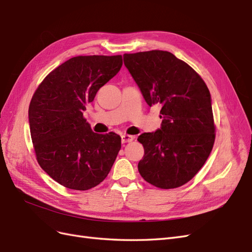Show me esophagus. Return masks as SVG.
Returning a JSON list of instances; mask_svg holds the SVG:
<instances>
[{
    "mask_svg": "<svg viewBox=\"0 0 252 252\" xmlns=\"http://www.w3.org/2000/svg\"><path fill=\"white\" fill-rule=\"evenodd\" d=\"M134 140L133 135H129V134H123L122 135V143H129Z\"/></svg>",
    "mask_w": 252,
    "mask_h": 252,
    "instance_id": "34e87169",
    "label": "esophagus"
}]
</instances>
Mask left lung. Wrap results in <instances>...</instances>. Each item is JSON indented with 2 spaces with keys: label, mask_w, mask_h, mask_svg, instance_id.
Instances as JSON below:
<instances>
[{
  "label": "left lung",
  "mask_w": 252,
  "mask_h": 252,
  "mask_svg": "<svg viewBox=\"0 0 252 252\" xmlns=\"http://www.w3.org/2000/svg\"><path fill=\"white\" fill-rule=\"evenodd\" d=\"M124 64L149 106H162V127L142 133V178L161 189L186 184L199 172L216 140L211 96L192 67L171 52L125 53Z\"/></svg>",
  "instance_id": "obj_1"
}]
</instances>
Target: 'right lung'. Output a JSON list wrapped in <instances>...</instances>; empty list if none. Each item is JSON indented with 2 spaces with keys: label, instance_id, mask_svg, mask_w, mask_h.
<instances>
[{
  "label": "right lung",
  "instance_id": "obj_1",
  "mask_svg": "<svg viewBox=\"0 0 252 252\" xmlns=\"http://www.w3.org/2000/svg\"><path fill=\"white\" fill-rule=\"evenodd\" d=\"M122 65L120 55L74 57L47 74L34 91L28 116L36 161L66 188L95 187L116 161L120 135L94 133L83 111Z\"/></svg>",
  "mask_w": 252,
  "mask_h": 252
}]
</instances>
